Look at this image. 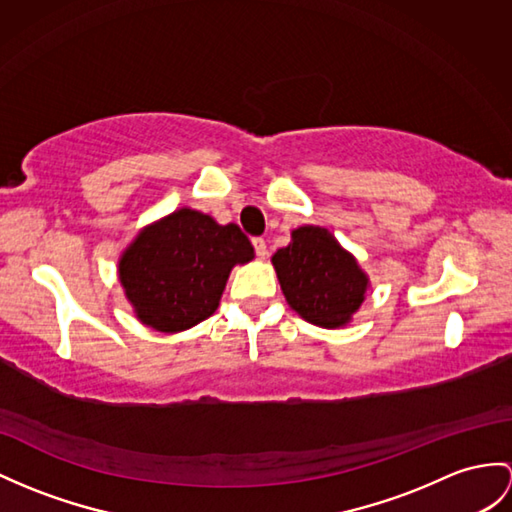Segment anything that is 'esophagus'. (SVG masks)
Instances as JSON below:
<instances>
[{
    "label": "esophagus",
    "instance_id": "obj_1",
    "mask_svg": "<svg viewBox=\"0 0 512 512\" xmlns=\"http://www.w3.org/2000/svg\"><path fill=\"white\" fill-rule=\"evenodd\" d=\"M252 245L256 249V256H260V258L267 256V243H265V239H260V236H256V239H252Z\"/></svg>",
    "mask_w": 512,
    "mask_h": 512
}]
</instances>
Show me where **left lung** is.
Masks as SVG:
<instances>
[{"label": "left lung", "mask_w": 512, "mask_h": 512, "mask_svg": "<svg viewBox=\"0 0 512 512\" xmlns=\"http://www.w3.org/2000/svg\"><path fill=\"white\" fill-rule=\"evenodd\" d=\"M271 263L286 302L319 328L347 326L369 289L356 258L319 226L293 230L291 243L278 249Z\"/></svg>", "instance_id": "obj_1"}]
</instances>
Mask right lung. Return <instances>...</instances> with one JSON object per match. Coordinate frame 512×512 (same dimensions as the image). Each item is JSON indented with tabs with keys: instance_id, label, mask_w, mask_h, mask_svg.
Returning <instances> with one entry per match:
<instances>
[{
	"instance_id": "obj_1",
	"label": "right lung",
	"mask_w": 512,
	"mask_h": 512,
	"mask_svg": "<svg viewBox=\"0 0 512 512\" xmlns=\"http://www.w3.org/2000/svg\"><path fill=\"white\" fill-rule=\"evenodd\" d=\"M252 258L236 223L180 208L136 234L119 258V282L136 319L173 334L213 315L232 267Z\"/></svg>"
}]
</instances>
